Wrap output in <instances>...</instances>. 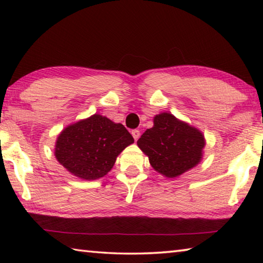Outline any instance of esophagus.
Wrapping results in <instances>:
<instances>
[{"mask_svg": "<svg viewBox=\"0 0 263 263\" xmlns=\"http://www.w3.org/2000/svg\"><path fill=\"white\" fill-rule=\"evenodd\" d=\"M131 133H132V137L135 138V140L137 141V140H138V138L140 137V132H139V130H133Z\"/></svg>", "mask_w": 263, "mask_h": 263, "instance_id": "34e87169", "label": "esophagus"}]
</instances>
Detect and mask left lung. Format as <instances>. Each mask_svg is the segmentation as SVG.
Instances as JSON below:
<instances>
[{
	"label": "left lung",
	"instance_id": "1",
	"mask_svg": "<svg viewBox=\"0 0 263 263\" xmlns=\"http://www.w3.org/2000/svg\"><path fill=\"white\" fill-rule=\"evenodd\" d=\"M137 145L155 172L175 179L202 161L205 138L197 127L161 112L154 116L153 127L142 133Z\"/></svg>",
	"mask_w": 263,
	"mask_h": 263
}]
</instances>
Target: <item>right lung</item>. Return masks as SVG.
Returning <instances> with one entry per match:
<instances>
[{
  "label": "right lung",
  "mask_w": 263,
  "mask_h": 263,
  "mask_svg": "<svg viewBox=\"0 0 263 263\" xmlns=\"http://www.w3.org/2000/svg\"><path fill=\"white\" fill-rule=\"evenodd\" d=\"M133 142L123 124L95 114L69 124L59 133L54 155L70 174L92 181L108 174L118 155Z\"/></svg>",
  "instance_id": "right-lung-1"
}]
</instances>
